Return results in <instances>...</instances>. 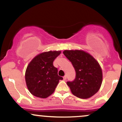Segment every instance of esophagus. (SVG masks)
<instances>
[{
	"mask_svg": "<svg viewBox=\"0 0 122 122\" xmlns=\"http://www.w3.org/2000/svg\"><path fill=\"white\" fill-rule=\"evenodd\" d=\"M63 79H64V80H66V76H64L63 77Z\"/></svg>",
	"mask_w": 122,
	"mask_h": 122,
	"instance_id": "obj_1",
	"label": "esophagus"
}]
</instances>
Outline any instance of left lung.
<instances>
[{
  "label": "left lung",
  "mask_w": 122,
  "mask_h": 122,
  "mask_svg": "<svg viewBox=\"0 0 122 122\" xmlns=\"http://www.w3.org/2000/svg\"><path fill=\"white\" fill-rule=\"evenodd\" d=\"M64 55L72 62L76 71L73 81H67L71 92L81 99H88L100 89L103 74L100 65L89 53L83 50H65Z\"/></svg>",
  "instance_id": "8db88e82"
}]
</instances>
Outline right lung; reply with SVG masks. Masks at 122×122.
<instances>
[{
  "instance_id": "1",
  "label": "right lung",
  "mask_w": 122,
  "mask_h": 122,
  "mask_svg": "<svg viewBox=\"0 0 122 122\" xmlns=\"http://www.w3.org/2000/svg\"><path fill=\"white\" fill-rule=\"evenodd\" d=\"M61 51H49L37 55L28 65L25 73L26 85L30 93L36 97L46 98L55 91L62 77L58 75L53 61Z\"/></svg>"
}]
</instances>
